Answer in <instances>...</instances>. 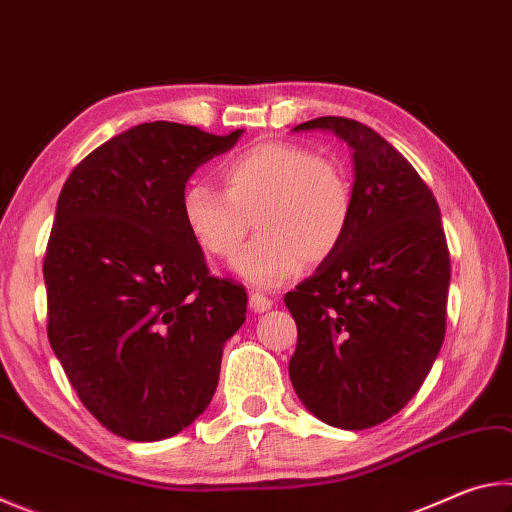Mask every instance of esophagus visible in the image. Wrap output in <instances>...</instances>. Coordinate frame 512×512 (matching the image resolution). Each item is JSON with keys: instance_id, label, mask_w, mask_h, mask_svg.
Listing matches in <instances>:
<instances>
[{"instance_id": "obj_1", "label": "esophagus", "mask_w": 512, "mask_h": 512, "mask_svg": "<svg viewBox=\"0 0 512 512\" xmlns=\"http://www.w3.org/2000/svg\"><path fill=\"white\" fill-rule=\"evenodd\" d=\"M273 307V300L266 298L264 293H250V309L255 311V314H264Z\"/></svg>"}]
</instances>
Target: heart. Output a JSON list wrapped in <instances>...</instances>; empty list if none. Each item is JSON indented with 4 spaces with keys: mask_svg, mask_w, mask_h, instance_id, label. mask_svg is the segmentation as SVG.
I'll list each match as a JSON object with an SVG mask.
<instances>
[{
    "mask_svg": "<svg viewBox=\"0 0 512 512\" xmlns=\"http://www.w3.org/2000/svg\"><path fill=\"white\" fill-rule=\"evenodd\" d=\"M223 192L192 183L180 196V216L207 255L235 259L250 232L259 237L239 257L237 271L257 287H277L302 266L320 264L341 246L352 219V187L332 160L305 146L264 142L225 160Z\"/></svg>",
    "mask_w": 512,
    "mask_h": 512,
    "instance_id": "1",
    "label": "heart"
}]
</instances>
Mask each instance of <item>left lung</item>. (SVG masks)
Listing matches in <instances>:
<instances>
[{
	"label": "left lung",
	"instance_id": "8db88e82",
	"mask_svg": "<svg viewBox=\"0 0 512 512\" xmlns=\"http://www.w3.org/2000/svg\"><path fill=\"white\" fill-rule=\"evenodd\" d=\"M354 151L352 219L341 246L284 296L298 325L289 377L332 427L393 418L420 391L445 339L449 250L440 210L411 162L370 126L318 117Z\"/></svg>",
	"mask_w": 512,
	"mask_h": 512
}]
</instances>
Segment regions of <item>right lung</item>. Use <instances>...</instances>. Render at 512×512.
<instances>
[{"mask_svg": "<svg viewBox=\"0 0 512 512\" xmlns=\"http://www.w3.org/2000/svg\"><path fill=\"white\" fill-rule=\"evenodd\" d=\"M241 133L133 126L76 164L58 196L42 264L47 336L85 409L126 440L189 427L246 320V289L210 273L180 216L189 176Z\"/></svg>", "mask_w": 512, "mask_h": 512, "instance_id": "obj_1", "label": "right lung"}]
</instances>
